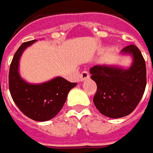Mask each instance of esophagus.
Returning <instances> with one entry per match:
<instances>
[{"instance_id": "esophagus-1", "label": "esophagus", "mask_w": 153, "mask_h": 153, "mask_svg": "<svg viewBox=\"0 0 153 153\" xmlns=\"http://www.w3.org/2000/svg\"><path fill=\"white\" fill-rule=\"evenodd\" d=\"M90 77V75H89L88 71H82L81 73V76H80V80L81 81H85L86 79H88Z\"/></svg>"}]
</instances>
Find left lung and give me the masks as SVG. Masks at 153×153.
I'll use <instances>...</instances> for the list:
<instances>
[{"label":"left lung","instance_id":"1","mask_svg":"<svg viewBox=\"0 0 153 153\" xmlns=\"http://www.w3.org/2000/svg\"><path fill=\"white\" fill-rule=\"evenodd\" d=\"M120 53L132 57L129 68L97 65L90 69L91 78L97 84L94 105L102 114L113 119L125 117L133 112L146 85V63L139 49L131 45Z\"/></svg>","mask_w":153,"mask_h":153}]
</instances>
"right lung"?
<instances>
[{
  "instance_id": "obj_1",
  "label": "right lung",
  "mask_w": 153,
  "mask_h": 153,
  "mask_svg": "<svg viewBox=\"0 0 153 153\" xmlns=\"http://www.w3.org/2000/svg\"><path fill=\"white\" fill-rule=\"evenodd\" d=\"M37 40L23 43L13 56L9 71V90L14 103L26 116L35 121H47L62 108L68 93L76 83L56 76L42 83H29L19 73L23 51Z\"/></svg>"
}]
</instances>
